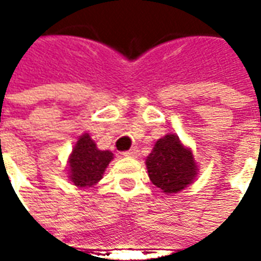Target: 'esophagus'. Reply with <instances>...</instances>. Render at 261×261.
<instances>
[{"label": "esophagus", "mask_w": 261, "mask_h": 261, "mask_svg": "<svg viewBox=\"0 0 261 261\" xmlns=\"http://www.w3.org/2000/svg\"><path fill=\"white\" fill-rule=\"evenodd\" d=\"M137 154H138V149H137V147H133L130 150H127L123 153L124 157H131V159H133V157H137Z\"/></svg>", "instance_id": "1"}]
</instances>
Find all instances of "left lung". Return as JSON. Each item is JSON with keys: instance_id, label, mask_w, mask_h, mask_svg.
<instances>
[{"instance_id": "obj_1", "label": "left lung", "mask_w": 261, "mask_h": 261, "mask_svg": "<svg viewBox=\"0 0 261 261\" xmlns=\"http://www.w3.org/2000/svg\"><path fill=\"white\" fill-rule=\"evenodd\" d=\"M151 182L165 194L184 190L196 177V164L190 149L180 143L173 134L159 139L146 159Z\"/></svg>"}]
</instances>
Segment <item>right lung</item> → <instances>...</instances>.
Masks as SVG:
<instances>
[{
  "label": "right lung",
  "mask_w": 261,
  "mask_h": 261,
  "mask_svg": "<svg viewBox=\"0 0 261 261\" xmlns=\"http://www.w3.org/2000/svg\"><path fill=\"white\" fill-rule=\"evenodd\" d=\"M112 159L111 151L98 150L89 134L81 135L69 160L71 181L79 187H92L101 180Z\"/></svg>",
  "instance_id": "right-lung-1"
}]
</instances>
